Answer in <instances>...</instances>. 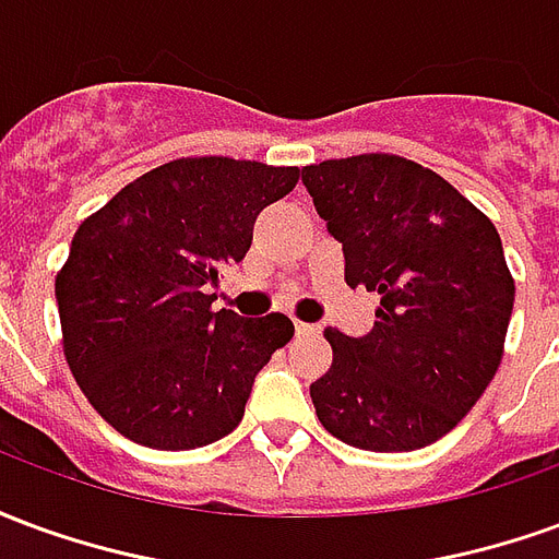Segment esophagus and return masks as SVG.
<instances>
[{"mask_svg":"<svg viewBox=\"0 0 559 559\" xmlns=\"http://www.w3.org/2000/svg\"><path fill=\"white\" fill-rule=\"evenodd\" d=\"M317 332H320L317 323H302V320H296V335H299V338H305V335H317Z\"/></svg>","mask_w":559,"mask_h":559,"instance_id":"34e87169","label":"esophagus"}]
</instances>
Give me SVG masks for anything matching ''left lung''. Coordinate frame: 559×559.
<instances>
[{
    "mask_svg": "<svg viewBox=\"0 0 559 559\" xmlns=\"http://www.w3.org/2000/svg\"><path fill=\"white\" fill-rule=\"evenodd\" d=\"M344 245V281L380 296L374 329L323 335L317 419L368 452H413L464 419L500 368L515 278L491 218L416 160L368 152L302 170Z\"/></svg>",
    "mask_w": 559,
    "mask_h": 559,
    "instance_id": "obj_1",
    "label": "left lung"
}]
</instances>
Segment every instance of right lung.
I'll list each match as a JSON object with an SVG mask.
<instances>
[{
  "label": "right lung",
  "mask_w": 559,
  "mask_h": 559,
  "mask_svg": "<svg viewBox=\"0 0 559 559\" xmlns=\"http://www.w3.org/2000/svg\"><path fill=\"white\" fill-rule=\"evenodd\" d=\"M299 167L176 158L92 212L56 275L71 374L116 431L148 449H197L242 421L257 371L293 338L290 317L212 311L221 269L251 248L257 215Z\"/></svg>",
  "instance_id": "add662e5"
}]
</instances>
